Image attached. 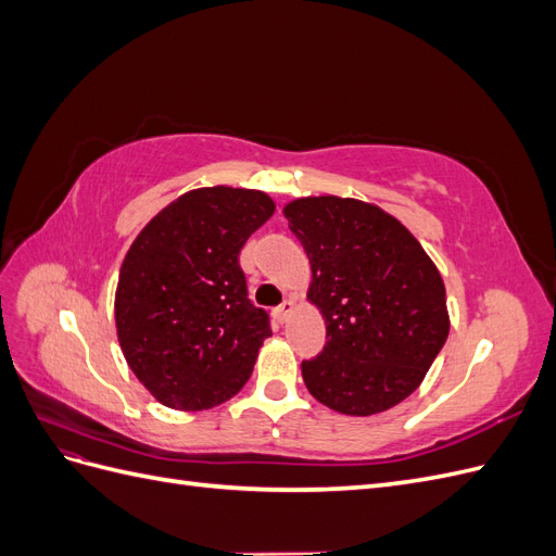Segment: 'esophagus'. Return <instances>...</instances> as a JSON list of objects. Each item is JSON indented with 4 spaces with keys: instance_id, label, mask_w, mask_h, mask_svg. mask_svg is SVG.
Returning <instances> with one entry per match:
<instances>
[{
    "instance_id": "1",
    "label": "esophagus",
    "mask_w": 556,
    "mask_h": 556,
    "mask_svg": "<svg viewBox=\"0 0 556 556\" xmlns=\"http://www.w3.org/2000/svg\"><path fill=\"white\" fill-rule=\"evenodd\" d=\"M292 313H294V301L292 299H285L282 304L276 308V317L280 319V323H288Z\"/></svg>"
}]
</instances>
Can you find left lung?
<instances>
[{
	"mask_svg": "<svg viewBox=\"0 0 556 556\" xmlns=\"http://www.w3.org/2000/svg\"><path fill=\"white\" fill-rule=\"evenodd\" d=\"M282 213L308 255V301L327 325L323 352L301 362L308 392L343 415L394 408L447 341L439 268L396 217L366 201L304 197Z\"/></svg>",
	"mask_w": 556,
	"mask_h": 556,
	"instance_id": "obj_1",
	"label": "left lung"
}]
</instances>
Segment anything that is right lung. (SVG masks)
<instances>
[{
    "label": "right lung",
    "mask_w": 556,
    "mask_h": 556,
    "mask_svg": "<svg viewBox=\"0 0 556 556\" xmlns=\"http://www.w3.org/2000/svg\"><path fill=\"white\" fill-rule=\"evenodd\" d=\"M274 211L260 190L199 188L162 208L127 250L117 341L166 408H213L248 382L271 327L250 304L239 252Z\"/></svg>",
    "instance_id": "add662e5"
}]
</instances>
